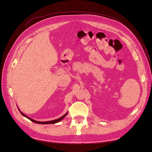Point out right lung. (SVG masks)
Masks as SVG:
<instances>
[{"label": "right lung", "instance_id": "1", "mask_svg": "<svg viewBox=\"0 0 152 152\" xmlns=\"http://www.w3.org/2000/svg\"><path fill=\"white\" fill-rule=\"evenodd\" d=\"M18 110H19L20 112L21 113V114L23 116H24V117H25L26 118H28L29 120H30L31 122H34V123H37V124H55V123H57V122H59V121H61V120H63V119L64 118H65V117L66 116V115L68 114V112H66L65 115H63V116L61 117L60 118H58V119H56V120H53V121H47V122H40V121H35V120H34V119H32V118L28 117V116H26V115H25L23 113L21 112L19 108H18Z\"/></svg>", "mask_w": 152, "mask_h": 152}]
</instances>
